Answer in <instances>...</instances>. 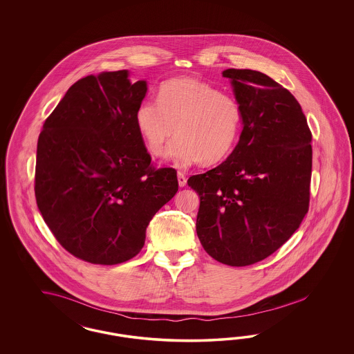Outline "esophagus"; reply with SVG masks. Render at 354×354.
Here are the masks:
<instances>
[{"label": "esophagus", "mask_w": 354, "mask_h": 354, "mask_svg": "<svg viewBox=\"0 0 354 354\" xmlns=\"http://www.w3.org/2000/svg\"><path fill=\"white\" fill-rule=\"evenodd\" d=\"M178 183H179V187H185L187 185V178L183 172H178Z\"/></svg>", "instance_id": "esophagus-1"}]
</instances>
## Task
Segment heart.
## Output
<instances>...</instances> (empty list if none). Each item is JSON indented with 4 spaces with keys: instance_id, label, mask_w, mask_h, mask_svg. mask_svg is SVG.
Here are the masks:
<instances>
[{
    "instance_id": "obj_1",
    "label": "heart",
    "mask_w": 354,
    "mask_h": 354,
    "mask_svg": "<svg viewBox=\"0 0 354 354\" xmlns=\"http://www.w3.org/2000/svg\"><path fill=\"white\" fill-rule=\"evenodd\" d=\"M140 135L153 156H162L175 135L170 149L180 163L215 165L223 161L235 145L241 110L232 97L192 77L167 80L157 101L145 100L135 114Z\"/></svg>"
}]
</instances>
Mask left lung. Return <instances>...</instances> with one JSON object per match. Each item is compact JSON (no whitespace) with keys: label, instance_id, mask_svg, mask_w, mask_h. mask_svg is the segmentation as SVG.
<instances>
[{"label":"left lung","instance_id":"1","mask_svg":"<svg viewBox=\"0 0 354 354\" xmlns=\"http://www.w3.org/2000/svg\"><path fill=\"white\" fill-rule=\"evenodd\" d=\"M222 75L241 110L240 139L188 185L200 197L196 231L206 253L239 268L278 250L308 213L311 132L297 100L270 76L247 68Z\"/></svg>","mask_w":354,"mask_h":354}]
</instances>
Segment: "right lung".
I'll use <instances>...</instances> for the list:
<instances>
[{
  "label": "right lung",
  "mask_w": 354,
  "mask_h": 354,
  "mask_svg": "<svg viewBox=\"0 0 354 354\" xmlns=\"http://www.w3.org/2000/svg\"><path fill=\"white\" fill-rule=\"evenodd\" d=\"M129 75L77 80L37 141L35 196L44 221L68 253L96 265L135 257L151 218L178 192L176 171L150 165L135 120L148 84Z\"/></svg>",
  "instance_id": "obj_1"
}]
</instances>
